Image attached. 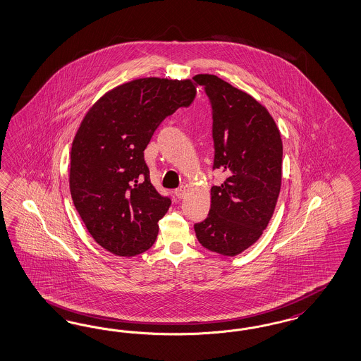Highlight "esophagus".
<instances>
[{
  "instance_id": "esophagus-1",
  "label": "esophagus",
  "mask_w": 361,
  "mask_h": 361,
  "mask_svg": "<svg viewBox=\"0 0 361 361\" xmlns=\"http://www.w3.org/2000/svg\"><path fill=\"white\" fill-rule=\"evenodd\" d=\"M185 193H187V188L184 187V185L174 189V195H176V197H178V199H183V197L185 196Z\"/></svg>"
}]
</instances>
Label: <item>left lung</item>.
<instances>
[{
    "instance_id": "obj_1",
    "label": "left lung",
    "mask_w": 361,
    "mask_h": 361,
    "mask_svg": "<svg viewBox=\"0 0 361 361\" xmlns=\"http://www.w3.org/2000/svg\"><path fill=\"white\" fill-rule=\"evenodd\" d=\"M212 109L214 171L226 174L211 188L208 217L195 224L202 247L235 257L254 245L274 214L282 180V140L273 116L245 91L216 75L193 78Z\"/></svg>"
}]
</instances>
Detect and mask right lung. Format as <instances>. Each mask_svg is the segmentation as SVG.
<instances>
[{"label": "right lung", "instance_id": "right-lung-1", "mask_svg": "<svg viewBox=\"0 0 361 361\" xmlns=\"http://www.w3.org/2000/svg\"><path fill=\"white\" fill-rule=\"evenodd\" d=\"M196 95L192 80L135 79L104 94L73 138L70 190L98 245L119 257L149 250L172 200L152 185L144 150L156 129Z\"/></svg>", "mask_w": 361, "mask_h": 361}]
</instances>
